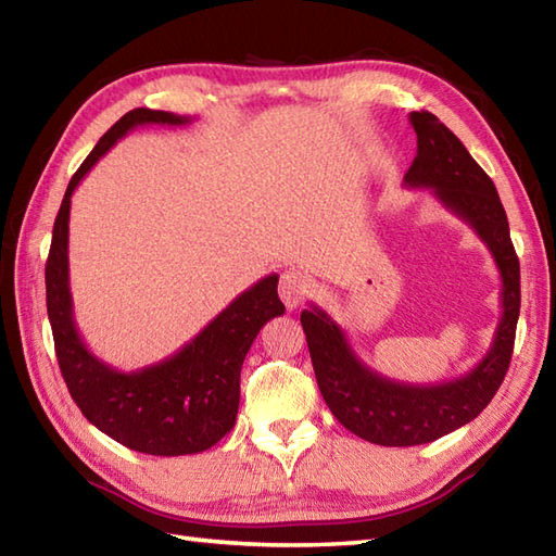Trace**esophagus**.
I'll return each mask as SVG.
<instances>
[{"instance_id":"esophagus-1","label":"esophagus","mask_w":556,"mask_h":556,"mask_svg":"<svg viewBox=\"0 0 556 556\" xmlns=\"http://www.w3.org/2000/svg\"><path fill=\"white\" fill-rule=\"evenodd\" d=\"M309 293V279L301 269H287L279 279V295L287 307H299Z\"/></svg>"}]
</instances>
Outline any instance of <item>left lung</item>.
Segmentation results:
<instances>
[{"instance_id": "8db88e82", "label": "left lung", "mask_w": 556, "mask_h": 556, "mask_svg": "<svg viewBox=\"0 0 556 556\" xmlns=\"http://www.w3.org/2000/svg\"><path fill=\"white\" fill-rule=\"evenodd\" d=\"M417 159L405 187L431 189L445 211L464 219L500 273L502 315L490 351L457 379L431 386L395 381L359 357L345 331L315 303L301 313L319 393L348 431L374 445H424L473 421L505 381L521 307L519 257L497 189L462 141L429 111H412Z\"/></svg>"}]
</instances>
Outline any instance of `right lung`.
Returning <instances> with one entry per match:
<instances>
[{"label": "right lung", "instance_id": "1", "mask_svg": "<svg viewBox=\"0 0 556 556\" xmlns=\"http://www.w3.org/2000/svg\"><path fill=\"white\" fill-rule=\"evenodd\" d=\"M187 115L135 109L125 113L77 167L54 223L47 279V313L56 359L75 405L89 424L144 455H197L235 429L243 357L269 319L283 315L279 275H267L239 293L197 337L161 363L121 371L103 363L75 327L68 277L71 197L80 179L115 141L141 125H189Z\"/></svg>", "mask_w": 556, "mask_h": 556}]
</instances>
